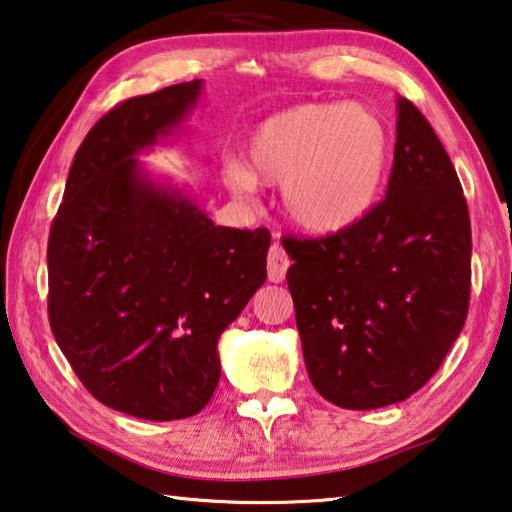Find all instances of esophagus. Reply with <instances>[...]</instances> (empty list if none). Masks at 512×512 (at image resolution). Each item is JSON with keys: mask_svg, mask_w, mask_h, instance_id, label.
Masks as SVG:
<instances>
[{"mask_svg": "<svg viewBox=\"0 0 512 512\" xmlns=\"http://www.w3.org/2000/svg\"><path fill=\"white\" fill-rule=\"evenodd\" d=\"M288 266H291V259L284 253V248L280 244H273L268 250V282H284Z\"/></svg>", "mask_w": 512, "mask_h": 512, "instance_id": "obj_1", "label": "esophagus"}]
</instances>
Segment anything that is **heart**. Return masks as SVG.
I'll return each mask as SVG.
<instances>
[{
  "mask_svg": "<svg viewBox=\"0 0 512 512\" xmlns=\"http://www.w3.org/2000/svg\"><path fill=\"white\" fill-rule=\"evenodd\" d=\"M389 152V129L374 109L306 102L259 123L246 163L226 161L224 183L237 197L255 194L259 183L282 185L284 212L297 228L336 235L374 208Z\"/></svg>",
  "mask_w": 512,
  "mask_h": 512,
  "instance_id": "b5f03b06",
  "label": "heart"
}]
</instances>
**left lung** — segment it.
Wrapping results in <instances>:
<instances>
[{
    "mask_svg": "<svg viewBox=\"0 0 512 512\" xmlns=\"http://www.w3.org/2000/svg\"><path fill=\"white\" fill-rule=\"evenodd\" d=\"M385 199L358 224L282 241L304 365L345 410L418 392L468 318L472 232L457 170L432 125L398 98Z\"/></svg>",
    "mask_w": 512,
    "mask_h": 512,
    "instance_id": "obj_1",
    "label": "left lung"
}]
</instances>
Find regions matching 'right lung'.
<instances>
[{
    "instance_id": "right-lung-1",
    "label": "right lung",
    "mask_w": 512,
    "mask_h": 512,
    "mask_svg": "<svg viewBox=\"0 0 512 512\" xmlns=\"http://www.w3.org/2000/svg\"><path fill=\"white\" fill-rule=\"evenodd\" d=\"M201 80L123 100L89 129L51 224L49 322L87 392L145 421L199 414L219 336L266 280V228L215 226L136 154L197 105Z\"/></svg>"
}]
</instances>
